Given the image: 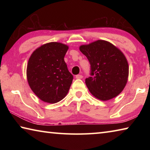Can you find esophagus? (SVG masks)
<instances>
[{
    "mask_svg": "<svg viewBox=\"0 0 150 150\" xmlns=\"http://www.w3.org/2000/svg\"><path fill=\"white\" fill-rule=\"evenodd\" d=\"M76 79H82L83 77V76L82 75H77L75 76Z\"/></svg>",
    "mask_w": 150,
    "mask_h": 150,
    "instance_id": "1",
    "label": "esophagus"
}]
</instances>
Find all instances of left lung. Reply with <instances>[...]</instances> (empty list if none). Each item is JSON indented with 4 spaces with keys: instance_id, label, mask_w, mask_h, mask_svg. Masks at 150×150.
I'll return each mask as SVG.
<instances>
[{
    "instance_id": "1",
    "label": "left lung",
    "mask_w": 150,
    "mask_h": 150,
    "mask_svg": "<svg viewBox=\"0 0 150 150\" xmlns=\"http://www.w3.org/2000/svg\"><path fill=\"white\" fill-rule=\"evenodd\" d=\"M79 50L91 65V77L85 79L92 95L101 100L118 96L126 85L129 67L121 51L105 40H97Z\"/></svg>"
}]
</instances>
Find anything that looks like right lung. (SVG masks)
<instances>
[{
    "label": "right lung",
    "instance_id": "add662e5",
    "mask_svg": "<svg viewBox=\"0 0 150 150\" xmlns=\"http://www.w3.org/2000/svg\"><path fill=\"white\" fill-rule=\"evenodd\" d=\"M68 46L50 42L35 50L27 65V79L30 88L40 99L56 103L67 95L73 76L64 61Z\"/></svg>",
    "mask_w": 150,
    "mask_h": 150
}]
</instances>
